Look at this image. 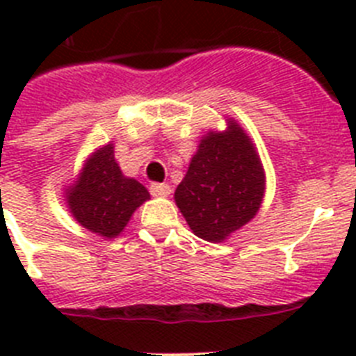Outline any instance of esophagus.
I'll return each mask as SVG.
<instances>
[{
	"label": "esophagus",
	"instance_id": "34e87169",
	"mask_svg": "<svg viewBox=\"0 0 356 356\" xmlns=\"http://www.w3.org/2000/svg\"><path fill=\"white\" fill-rule=\"evenodd\" d=\"M149 193L155 197H168L171 194V187L168 184H153L149 187Z\"/></svg>",
	"mask_w": 356,
	"mask_h": 356
}]
</instances>
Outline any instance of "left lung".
I'll return each mask as SVG.
<instances>
[{
  "label": "left lung",
  "mask_w": 356,
  "mask_h": 356,
  "mask_svg": "<svg viewBox=\"0 0 356 356\" xmlns=\"http://www.w3.org/2000/svg\"><path fill=\"white\" fill-rule=\"evenodd\" d=\"M266 172L250 135L235 119L226 130H209L176 187L175 203L193 234L225 242L259 213Z\"/></svg>",
  "instance_id": "obj_1"
}]
</instances>
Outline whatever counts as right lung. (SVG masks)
I'll list each match as a JSON object with an SVG mask.
<instances>
[{
    "instance_id": "add662e5",
    "label": "right lung",
    "mask_w": 356,
    "mask_h": 356,
    "mask_svg": "<svg viewBox=\"0 0 356 356\" xmlns=\"http://www.w3.org/2000/svg\"><path fill=\"white\" fill-rule=\"evenodd\" d=\"M64 197L78 225L103 238H114L149 200V193L135 178L122 175L114 144L108 143L87 156L74 181L65 187Z\"/></svg>"
}]
</instances>
